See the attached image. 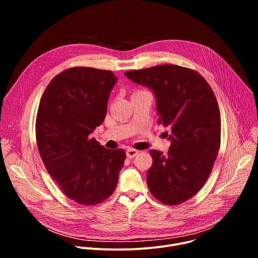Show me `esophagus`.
<instances>
[{
    "instance_id": "obj_1",
    "label": "esophagus",
    "mask_w": 258,
    "mask_h": 258,
    "mask_svg": "<svg viewBox=\"0 0 258 258\" xmlns=\"http://www.w3.org/2000/svg\"><path fill=\"white\" fill-rule=\"evenodd\" d=\"M138 153H139V151L136 150V149H133V148H128V149L126 150V156H127L128 158H134V157H136V156L138 155Z\"/></svg>"
}]
</instances>
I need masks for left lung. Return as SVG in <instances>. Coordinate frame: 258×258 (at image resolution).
<instances>
[{"label": "left lung", "mask_w": 258, "mask_h": 258, "mask_svg": "<svg viewBox=\"0 0 258 258\" xmlns=\"http://www.w3.org/2000/svg\"><path fill=\"white\" fill-rule=\"evenodd\" d=\"M124 76L154 93L158 123L170 128L167 155L150 150V192L164 204L185 202L204 186L219 150L220 113L214 93L200 73L177 65L132 70Z\"/></svg>", "instance_id": "8db88e82"}]
</instances>
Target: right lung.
I'll use <instances>...</instances> for the list:
<instances>
[{
    "label": "right lung",
    "mask_w": 258,
    "mask_h": 258,
    "mask_svg": "<svg viewBox=\"0 0 258 258\" xmlns=\"http://www.w3.org/2000/svg\"><path fill=\"white\" fill-rule=\"evenodd\" d=\"M117 78L112 71L69 68L45 90L36 114V144L50 175L69 199L96 205L113 193L125 152L91 137L103 123Z\"/></svg>",
    "instance_id": "1"
}]
</instances>
